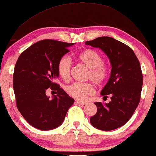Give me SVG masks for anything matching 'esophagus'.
Here are the masks:
<instances>
[{
  "label": "esophagus",
  "mask_w": 156,
  "mask_h": 156,
  "mask_svg": "<svg viewBox=\"0 0 156 156\" xmlns=\"http://www.w3.org/2000/svg\"><path fill=\"white\" fill-rule=\"evenodd\" d=\"M76 103H77V104H80V105H85L86 103H87V102H86V101H82L77 100V101H76Z\"/></svg>",
  "instance_id": "obj_1"
}]
</instances>
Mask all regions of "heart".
<instances>
[{
  "label": "heart",
  "instance_id": "obj_1",
  "mask_svg": "<svg viewBox=\"0 0 156 156\" xmlns=\"http://www.w3.org/2000/svg\"><path fill=\"white\" fill-rule=\"evenodd\" d=\"M77 58L88 68L87 78L91 80L95 84L101 86L108 80L110 74V68L103 62L101 54L94 49L87 48L78 54ZM73 67V60L69 56L65 55L60 58L58 63V73L63 80L67 81L70 77ZM66 93L69 96L78 100H83L88 95L94 92V87L91 83L74 82L65 87Z\"/></svg>",
  "mask_w": 156,
  "mask_h": 156
}]
</instances>
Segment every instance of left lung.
Here are the masks:
<instances>
[{
  "instance_id": "obj_1",
  "label": "left lung",
  "mask_w": 156,
  "mask_h": 156,
  "mask_svg": "<svg viewBox=\"0 0 156 156\" xmlns=\"http://www.w3.org/2000/svg\"><path fill=\"white\" fill-rule=\"evenodd\" d=\"M86 44L101 48L112 65L109 80L101 93L106 98L110 94L111 101L95 103L97 112L90 122L101 130L115 129L127 122L140 102L143 85L140 62L129 46L112 37H98Z\"/></svg>"
}]
</instances>
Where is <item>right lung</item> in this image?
Masks as SVG:
<instances>
[{
	"instance_id": "obj_1",
	"label": "right lung",
	"mask_w": 156,
	"mask_h": 156,
	"mask_svg": "<svg viewBox=\"0 0 156 156\" xmlns=\"http://www.w3.org/2000/svg\"><path fill=\"white\" fill-rule=\"evenodd\" d=\"M74 44L53 39L38 41L22 52L15 64L13 89L17 108L26 121L41 130L59 127L74 100L55 82L58 63ZM56 90L52 100L46 96Z\"/></svg>"
}]
</instances>
